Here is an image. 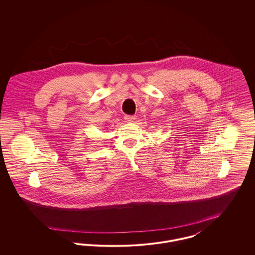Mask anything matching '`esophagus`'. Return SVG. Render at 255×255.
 <instances>
[{
  "mask_svg": "<svg viewBox=\"0 0 255 255\" xmlns=\"http://www.w3.org/2000/svg\"><path fill=\"white\" fill-rule=\"evenodd\" d=\"M124 120L126 122H133L134 121V117H133V116H125Z\"/></svg>",
  "mask_w": 255,
  "mask_h": 255,
  "instance_id": "1",
  "label": "esophagus"
}]
</instances>
